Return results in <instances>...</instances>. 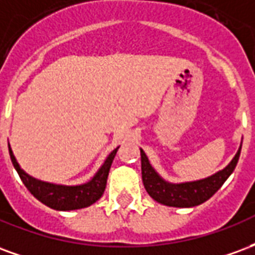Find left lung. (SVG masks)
I'll list each match as a JSON object with an SVG mask.
<instances>
[{
  "label": "left lung",
  "instance_id": "1",
  "mask_svg": "<svg viewBox=\"0 0 255 255\" xmlns=\"http://www.w3.org/2000/svg\"><path fill=\"white\" fill-rule=\"evenodd\" d=\"M242 144L236 151L235 157L231 160L224 169L216 172L214 175L201 180L183 183L166 182L165 179L157 173L154 168L150 164L147 155L140 149V162H142V180L146 191L150 197L158 203L173 206V208H192L201 203L206 202L219 191V188L231 176L235 169L239 155H241Z\"/></svg>",
  "mask_w": 255,
  "mask_h": 255
}]
</instances>
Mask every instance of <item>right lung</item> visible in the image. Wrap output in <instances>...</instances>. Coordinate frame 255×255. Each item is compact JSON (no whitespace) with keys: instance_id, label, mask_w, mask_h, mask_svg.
<instances>
[{"instance_id":"obj_1","label":"right lung","mask_w":255,"mask_h":255,"mask_svg":"<svg viewBox=\"0 0 255 255\" xmlns=\"http://www.w3.org/2000/svg\"><path fill=\"white\" fill-rule=\"evenodd\" d=\"M9 147V155L13 164L14 169L19 173L21 182L24 183L27 190L34 195V197L45 203L49 208L54 209V210H76V209L87 208L90 205L95 203L105 191L106 180H108V175H109V169H111L113 158L117 153V149L112 151L111 154L106 157L104 164L101 165L98 171L95 172V175L89 182L83 183V184H78V186H64V184H54V183H47L38 180L35 177L30 176L27 172H24L20 168L19 162L13 155V151Z\"/></svg>"}]
</instances>
